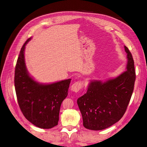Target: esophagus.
<instances>
[{"label": "esophagus", "mask_w": 147, "mask_h": 147, "mask_svg": "<svg viewBox=\"0 0 147 147\" xmlns=\"http://www.w3.org/2000/svg\"><path fill=\"white\" fill-rule=\"evenodd\" d=\"M83 86V83L82 82H76L73 84H72L71 87V90L74 92H78L82 88Z\"/></svg>", "instance_id": "1"}]
</instances>
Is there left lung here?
<instances>
[{
	"mask_svg": "<svg viewBox=\"0 0 147 147\" xmlns=\"http://www.w3.org/2000/svg\"><path fill=\"white\" fill-rule=\"evenodd\" d=\"M127 71L105 82L91 81L87 91L77 99L84 127L91 130L109 128L121 119L129 102L136 81L134 61L129 49Z\"/></svg>",
	"mask_w": 147,
	"mask_h": 147,
	"instance_id": "8db88e82",
	"label": "left lung"
}]
</instances>
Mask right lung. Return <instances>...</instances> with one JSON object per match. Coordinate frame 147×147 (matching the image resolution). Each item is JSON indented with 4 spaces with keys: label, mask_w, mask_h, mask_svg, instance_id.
I'll return each mask as SVG.
<instances>
[{
    "label": "right lung",
    "mask_w": 147,
    "mask_h": 147,
    "mask_svg": "<svg viewBox=\"0 0 147 147\" xmlns=\"http://www.w3.org/2000/svg\"><path fill=\"white\" fill-rule=\"evenodd\" d=\"M23 45L15 71V87L20 110L25 118L35 126L49 129L56 126L63 101L68 94L71 79L49 84H40L31 77L24 61L26 45Z\"/></svg>",
    "instance_id": "1"
}]
</instances>
